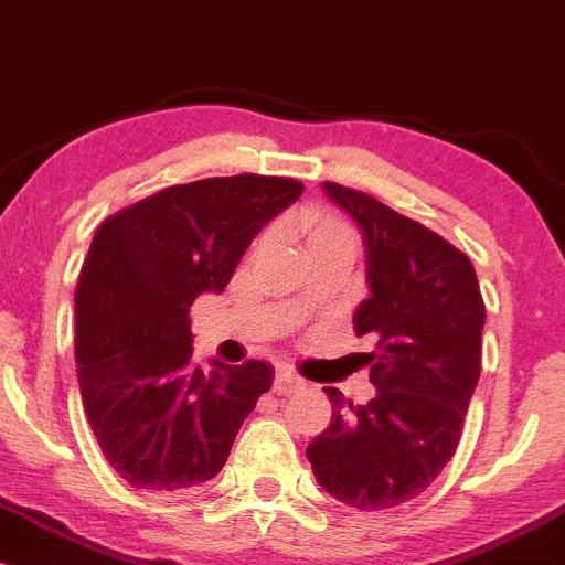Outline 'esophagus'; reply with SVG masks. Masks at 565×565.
Masks as SVG:
<instances>
[{
  "instance_id": "34e87169",
  "label": "esophagus",
  "mask_w": 565,
  "mask_h": 565,
  "mask_svg": "<svg viewBox=\"0 0 565 565\" xmlns=\"http://www.w3.org/2000/svg\"><path fill=\"white\" fill-rule=\"evenodd\" d=\"M295 387H300V377H297L295 372H289V369H278L276 380H274V393L287 395L295 391Z\"/></svg>"
}]
</instances>
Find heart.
Listing matches in <instances>:
<instances>
[{
  "instance_id": "1",
  "label": "heart",
  "mask_w": 565,
  "mask_h": 565,
  "mask_svg": "<svg viewBox=\"0 0 565 565\" xmlns=\"http://www.w3.org/2000/svg\"><path fill=\"white\" fill-rule=\"evenodd\" d=\"M302 233L308 246L334 244V242H353V233L340 217L329 215V212H310L302 223Z\"/></svg>"
}]
</instances>
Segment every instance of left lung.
Listing matches in <instances>:
<instances>
[{"mask_svg": "<svg viewBox=\"0 0 565 565\" xmlns=\"http://www.w3.org/2000/svg\"><path fill=\"white\" fill-rule=\"evenodd\" d=\"M359 223L372 295L355 308L377 387L369 404L323 387L332 423L310 440L316 481L355 510H385L419 497L446 468L481 377L486 305L465 252L364 191L323 183Z\"/></svg>", "mask_w": 565, "mask_h": 565, "instance_id": "1", "label": "left lung"}]
</instances>
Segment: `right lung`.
Segmentation results:
<instances>
[{"instance_id":"right-lung-1","label":"right lung","mask_w":565,"mask_h":565,"mask_svg":"<svg viewBox=\"0 0 565 565\" xmlns=\"http://www.w3.org/2000/svg\"><path fill=\"white\" fill-rule=\"evenodd\" d=\"M300 180L233 174L172 185L103 220L76 284V374L97 444L135 489L185 491L223 470L274 372L193 364L191 310L223 291Z\"/></svg>"}]
</instances>
